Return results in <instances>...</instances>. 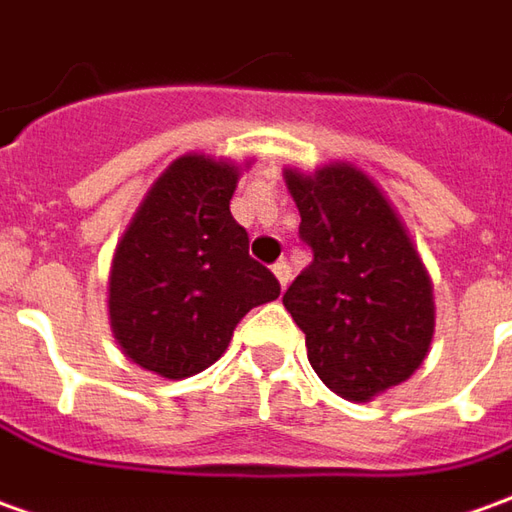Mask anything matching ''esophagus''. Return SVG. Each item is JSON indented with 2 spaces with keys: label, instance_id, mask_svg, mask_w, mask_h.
<instances>
[{
  "label": "esophagus",
  "instance_id": "1",
  "mask_svg": "<svg viewBox=\"0 0 512 512\" xmlns=\"http://www.w3.org/2000/svg\"><path fill=\"white\" fill-rule=\"evenodd\" d=\"M271 271H274L277 283H280V288L285 291V285L291 283V269H288V263H285V260H280V263H274V266H271Z\"/></svg>",
  "mask_w": 512,
  "mask_h": 512
}]
</instances>
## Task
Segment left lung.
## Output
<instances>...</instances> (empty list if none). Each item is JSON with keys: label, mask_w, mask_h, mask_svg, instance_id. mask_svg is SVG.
<instances>
[{"label": "left lung", "mask_w": 512, "mask_h": 512, "mask_svg": "<svg viewBox=\"0 0 512 512\" xmlns=\"http://www.w3.org/2000/svg\"><path fill=\"white\" fill-rule=\"evenodd\" d=\"M311 266L283 294L308 361L344 401L364 403L423 364L434 333L429 274L395 210L361 170H285Z\"/></svg>", "instance_id": "left-lung-1"}]
</instances>
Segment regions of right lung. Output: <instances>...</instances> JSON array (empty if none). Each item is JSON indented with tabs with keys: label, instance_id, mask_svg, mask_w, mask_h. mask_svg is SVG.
I'll return each mask as SVG.
<instances>
[{
	"label": "right lung",
	"instance_id": "add662e5",
	"mask_svg": "<svg viewBox=\"0 0 512 512\" xmlns=\"http://www.w3.org/2000/svg\"><path fill=\"white\" fill-rule=\"evenodd\" d=\"M235 184V165L182 156L125 229L109 314L114 339L142 370L176 381L207 370L243 316L280 297L277 277L249 257V235L229 212Z\"/></svg>",
	"mask_w": 512,
	"mask_h": 512
}]
</instances>
